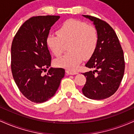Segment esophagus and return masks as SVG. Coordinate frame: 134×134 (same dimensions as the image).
Here are the masks:
<instances>
[{"instance_id":"1","label":"esophagus","mask_w":134,"mask_h":134,"mask_svg":"<svg viewBox=\"0 0 134 134\" xmlns=\"http://www.w3.org/2000/svg\"><path fill=\"white\" fill-rule=\"evenodd\" d=\"M65 72L68 75H75V74H78L77 72L72 71V70H66Z\"/></svg>"}]
</instances>
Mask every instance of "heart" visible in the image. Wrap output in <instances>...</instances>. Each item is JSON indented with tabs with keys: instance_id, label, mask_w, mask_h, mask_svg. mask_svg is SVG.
<instances>
[{
	"instance_id": "heart-1",
	"label": "heart",
	"mask_w": 134,
	"mask_h": 134,
	"mask_svg": "<svg viewBox=\"0 0 134 134\" xmlns=\"http://www.w3.org/2000/svg\"><path fill=\"white\" fill-rule=\"evenodd\" d=\"M98 41L97 30L94 26L79 20L70 19L65 21L58 28L57 33L47 38V43L57 57L65 52L69 44L70 52L55 61L58 67L74 70L83 58H90L96 50Z\"/></svg>"
}]
</instances>
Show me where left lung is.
Masks as SVG:
<instances>
[{
  "instance_id": "1",
  "label": "left lung",
  "mask_w": 134,
  "mask_h": 134,
  "mask_svg": "<svg viewBox=\"0 0 134 134\" xmlns=\"http://www.w3.org/2000/svg\"><path fill=\"white\" fill-rule=\"evenodd\" d=\"M93 21L98 41L94 52L86 64L94 71L83 73L86 82L82 87L84 96L92 99H106L117 91L125 71L124 52L117 35L108 23L92 16L83 15Z\"/></svg>"
}]
</instances>
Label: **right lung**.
Here are the masks:
<instances>
[{
	"mask_svg": "<svg viewBox=\"0 0 134 134\" xmlns=\"http://www.w3.org/2000/svg\"><path fill=\"white\" fill-rule=\"evenodd\" d=\"M59 16H33L19 27L12 42L11 71L16 85L27 99L43 103L55 94L65 75L62 68H50L47 46L50 28Z\"/></svg>",
	"mask_w": 134,
	"mask_h": 134,
	"instance_id": "add662e5",
	"label": "right lung"
}]
</instances>
